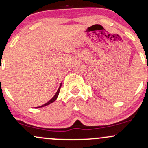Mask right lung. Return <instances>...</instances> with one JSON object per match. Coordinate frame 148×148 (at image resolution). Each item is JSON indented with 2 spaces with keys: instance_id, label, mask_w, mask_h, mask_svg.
Instances as JSON below:
<instances>
[{
  "instance_id": "1",
  "label": "right lung",
  "mask_w": 148,
  "mask_h": 148,
  "mask_svg": "<svg viewBox=\"0 0 148 148\" xmlns=\"http://www.w3.org/2000/svg\"><path fill=\"white\" fill-rule=\"evenodd\" d=\"M61 86H62V84H60V87H59L58 89V90L56 92V94H55V95L50 100H49L48 102H47L46 103H45V104L42 105V106H37V107H36V108H41V107L46 106H47V105H49V104H50V103H53V101H55L56 100L57 98H58V97L59 92H60V88H61Z\"/></svg>"
}]
</instances>
